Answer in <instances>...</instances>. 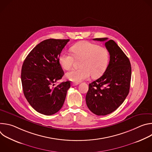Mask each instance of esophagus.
Here are the masks:
<instances>
[{"label":"esophagus","instance_id":"34e87169","mask_svg":"<svg viewBox=\"0 0 152 152\" xmlns=\"http://www.w3.org/2000/svg\"><path fill=\"white\" fill-rule=\"evenodd\" d=\"M79 84V83H77V82H72V86H76V85H77Z\"/></svg>","mask_w":152,"mask_h":152}]
</instances>
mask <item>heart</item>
Masks as SVG:
<instances>
[{"mask_svg":"<svg viewBox=\"0 0 152 152\" xmlns=\"http://www.w3.org/2000/svg\"><path fill=\"white\" fill-rule=\"evenodd\" d=\"M73 55L62 52L58 57L60 66L65 70H69L75 59H80V68L73 69L66 73V77L73 82H79L101 76L106 70L109 62V53L103 47L89 41L78 42L71 48Z\"/></svg>","mask_w":152,"mask_h":152,"instance_id":"b5f03b06","label":"heart"}]
</instances>
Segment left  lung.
Segmentation results:
<instances>
[{
	"mask_svg": "<svg viewBox=\"0 0 152 152\" xmlns=\"http://www.w3.org/2000/svg\"><path fill=\"white\" fill-rule=\"evenodd\" d=\"M93 40L105 42L110 59L103 75L89 84L85 100L93 113L106 115L115 111L127 96L131 80V66L129 58L114 40L107 41V38Z\"/></svg>",
	"mask_w": 152,
	"mask_h": 152,
	"instance_id": "1",
	"label": "left lung"
}]
</instances>
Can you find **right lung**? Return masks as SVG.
Masks as SVG:
<instances>
[{"label": "right lung", "instance_id": "1", "mask_svg": "<svg viewBox=\"0 0 152 152\" xmlns=\"http://www.w3.org/2000/svg\"><path fill=\"white\" fill-rule=\"evenodd\" d=\"M69 39H48L41 41L28 54L21 68L24 95L38 113L51 115L64 103L70 82L55 83L64 76L58 57Z\"/></svg>", "mask_w": 152, "mask_h": 152}]
</instances>
